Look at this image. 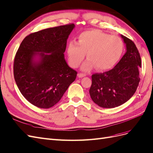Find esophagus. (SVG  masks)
<instances>
[{"instance_id": "esophagus-1", "label": "esophagus", "mask_w": 153, "mask_h": 153, "mask_svg": "<svg viewBox=\"0 0 153 153\" xmlns=\"http://www.w3.org/2000/svg\"><path fill=\"white\" fill-rule=\"evenodd\" d=\"M85 76V75L83 74V73H78V76L79 78H82L83 76Z\"/></svg>"}]
</instances>
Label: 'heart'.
I'll list each match as a JSON object with an SVG mask.
<instances>
[{
  "label": "heart",
  "mask_w": 153,
  "mask_h": 153,
  "mask_svg": "<svg viewBox=\"0 0 153 153\" xmlns=\"http://www.w3.org/2000/svg\"><path fill=\"white\" fill-rule=\"evenodd\" d=\"M78 44L71 42L68 47L70 65L77 68L85 58L82 70L90 71L94 68L99 71L111 69L122 57L125 45L118 36L111 35L99 30L86 31L78 37Z\"/></svg>",
  "instance_id": "1"
}]
</instances>
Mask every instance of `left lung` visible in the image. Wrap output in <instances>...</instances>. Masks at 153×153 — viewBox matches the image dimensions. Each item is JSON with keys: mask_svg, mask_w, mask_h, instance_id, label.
Returning <instances> with one entry per match:
<instances>
[{"mask_svg": "<svg viewBox=\"0 0 153 153\" xmlns=\"http://www.w3.org/2000/svg\"><path fill=\"white\" fill-rule=\"evenodd\" d=\"M127 52L114 68L92 75L89 90L91 99L98 106L113 108L120 106L133 96L140 80L141 58L134 42L122 35Z\"/></svg>", "mask_w": 153, "mask_h": 153, "instance_id": "1", "label": "left lung"}]
</instances>
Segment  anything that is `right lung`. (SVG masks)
<instances>
[{"mask_svg":"<svg viewBox=\"0 0 153 153\" xmlns=\"http://www.w3.org/2000/svg\"><path fill=\"white\" fill-rule=\"evenodd\" d=\"M74 27L70 23L40 30L26 36L19 47L14 60V80L24 97L36 107L54 106L76 79L77 72L64 57ZM37 55L41 58L36 63L33 58Z\"/></svg>","mask_w":153,"mask_h":153,"instance_id":"obj_1","label":"right lung"}]
</instances>
